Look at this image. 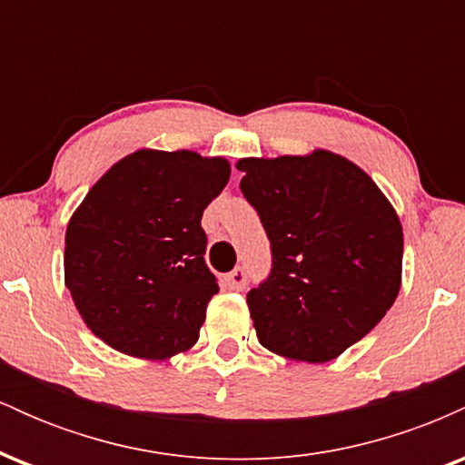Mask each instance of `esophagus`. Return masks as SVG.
<instances>
[{"label": "esophagus", "mask_w": 465, "mask_h": 465, "mask_svg": "<svg viewBox=\"0 0 465 465\" xmlns=\"http://www.w3.org/2000/svg\"><path fill=\"white\" fill-rule=\"evenodd\" d=\"M225 282H227V286L232 288V291H242V288L247 286V271L240 269V266H238L236 271H232V273L225 277Z\"/></svg>", "instance_id": "1"}]
</instances>
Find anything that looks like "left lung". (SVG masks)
Masks as SVG:
<instances>
[{"label":"left lung","instance_id":"left-lung-1","mask_svg":"<svg viewBox=\"0 0 465 465\" xmlns=\"http://www.w3.org/2000/svg\"><path fill=\"white\" fill-rule=\"evenodd\" d=\"M244 199L271 240L273 269L247 295L266 350L328 362L385 317L402 282V225L370 174L330 151L247 157Z\"/></svg>","mask_w":465,"mask_h":465}]
</instances>
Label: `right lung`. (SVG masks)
<instances>
[{
	"label": "right lung",
	"instance_id": "right-lung-1",
	"mask_svg": "<svg viewBox=\"0 0 465 465\" xmlns=\"http://www.w3.org/2000/svg\"><path fill=\"white\" fill-rule=\"evenodd\" d=\"M229 173L225 157L142 148L87 192L67 225L65 286L106 345L165 361L199 341L218 292L201 218Z\"/></svg>",
	"mask_w": 465,
	"mask_h": 465
}]
</instances>
